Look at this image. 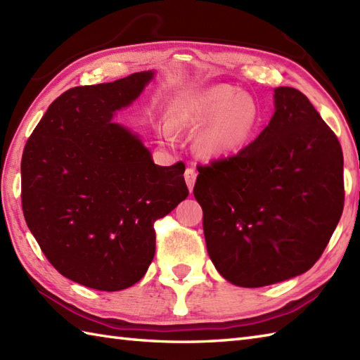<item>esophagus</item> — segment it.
Instances as JSON below:
<instances>
[{"instance_id": "esophagus-1", "label": "esophagus", "mask_w": 360, "mask_h": 360, "mask_svg": "<svg viewBox=\"0 0 360 360\" xmlns=\"http://www.w3.org/2000/svg\"><path fill=\"white\" fill-rule=\"evenodd\" d=\"M184 178H186L188 190H190V192H192L193 186H195V181H196V170H195L193 167H187V170L184 173Z\"/></svg>"}]
</instances>
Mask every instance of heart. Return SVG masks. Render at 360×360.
Returning a JSON list of instances; mask_svg holds the SVG:
<instances>
[{
  "mask_svg": "<svg viewBox=\"0 0 360 360\" xmlns=\"http://www.w3.org/2000/svg\"><path fill=\"white\" fill-rule=\"evenodd\" d=\"M259 117L262 112L254 97L221 85L176 103L170 111V125L196 129L209 124L198 137V150L207 158H223L246 145Z\"/></svg>",
  "mask_w": 360,
  "mask_h": 360,
  "instance_id": "1",
  "label": "heart"
}]
</instances>
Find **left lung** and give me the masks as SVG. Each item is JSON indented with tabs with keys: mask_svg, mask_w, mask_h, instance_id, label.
I'll list each match as a JSON object with an SVG mask.
<instances>
[{
	"mask_svg": "<svg viewBox=\"0 0 360 360\" xmlns=\"http://www.w3.org/2000/svg\"><path fill=\"white\" fill-rule=\"evenodd\" d=\"M274 93L269 125L236 155L198 167L193 188L212 262L243 288L311 269L345 201L338 136L300 91Z\"/></svg>",
	"mask_w": 360,
	"mask_h": 360,
	"instance_id": "1",
	"label": "left lung"
}]
</instances>
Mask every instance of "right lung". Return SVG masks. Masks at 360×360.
<instances>
[{
  "label": "right lung",
  "mask_w": 360,
  "mask_h": 360,
  "mask_svg": "<svg viewBox=\"0 0 360 360\" xmlns=\"http://www.w3.org/2000/svg\"><path fill=\"white\" fill-rule=\"evenodd\" d=\"M153 79L75 86L53 101L21 158V205L48 262L75 283L120 290L155 257V221L188 195L186 165L160 167L136 136L112 124Z\"/></svg>",
  "instance_id": "obj_1"
}]
</instances>
